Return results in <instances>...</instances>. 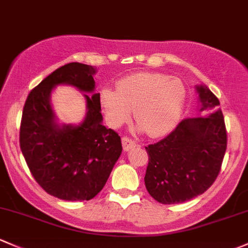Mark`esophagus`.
<instances>
[{"mask_svg": "<svg viewBox=\"0 0 248 248\" xmlns=\"http://www.w3.org/2000/svg\"><path fill=\"white\" fill-rule=\"evenodd\" d=\"M137 146H138L137 142L133 141V140L129 139V138H127V137L122 138V147H124V150L126 151V152L133 150V148H135Z\"/></svg>", "mask_w": 248, "mask_h": 248, "instance_id": "1", "label": "esophagus"}]
</instances>
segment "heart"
Masks as SVG:
<instances>
[{
	"instance_id": "obj_1",
	"label": "heart",
	"mask_w": 248,
	"mask_h": 248,
	"mask_svg": "<svg viewBox=\"0 0 248 248\" xmlns=\"http://www.w3.org/2000/svg\"><path fill=\"white\" fill-rule=\"evenodd\" d=\"M186 102V88L181 79L163 74H137L120 80L116 91L106 88L101 104L107 121L119 128L131 120L138 122V132L150 137L168 134L176 127Z\"/></svg>"
}]
</instances>
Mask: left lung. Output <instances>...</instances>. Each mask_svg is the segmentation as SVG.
Segmentation results:
<instances>
[{
  "label": "left lung",
  "mask_w": 248,
  "mask_h": 248,
  "mask_svg": "<svg viewBox=\"0 0 248 248\" xmlns=\"http://www.w3.org/2000/svg\"><path fill=\"white\" fill-rule=\"evenodd\" d=\"M199 116L186 119L157 144L146 147L145 186L163 204H176L202 195L221 170L227 133L217 97L204 84L196 85Z\"/></svg>",
  "instance_id": "obj_1"
}]
</instances>
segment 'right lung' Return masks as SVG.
Masks as SVG:
<instances>
[{"label":"right lung","instance_id":"1","mask_svg":"<svg viewBox=\"0 0 248 248\" xmlns=\"http://www.w3.org/2000/svg\"><path fill=\"white\" fill-rule=\"evenodd\" d=\"M96 71L82 62L59 67L31 91L22 111L20 147L26 163L39 186L61 200L93 199L122 152L121 138L102 124ZM58 85L83 93L87 113L78 125L59 123L51 108V91Z\"/></svg>","mask_w":248,"mask_h":248}]
</instances>
